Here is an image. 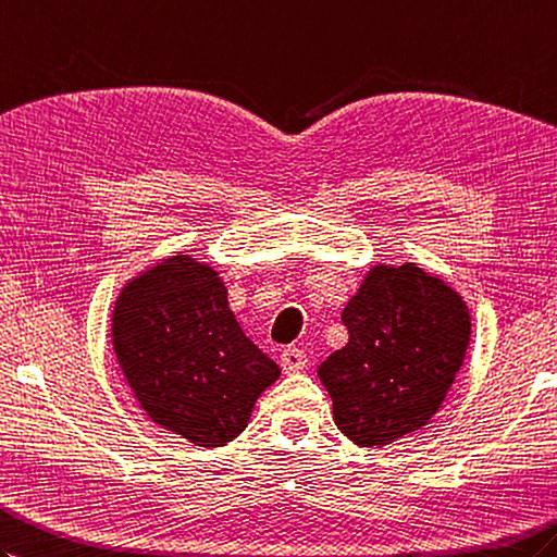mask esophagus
Here are the masks:
<instances>
[{
  "label": "esophagus",
  "instance_id": "esophagus-1",
  "mask_svg": "<svg viewBox=\"0 0 557 557\" xmlns=\"http://www.w3.org/2000/svg\"><path fill=\"white\" fill-rule=\"evenodd\" d=\"M280 366H282V370L287 372V374L301 372L308 366V356H306V351H301V348L287 346L282 351V356H280Z\"/></svg>",
  "mask_w": 557,
  "mask_h": 557
}]
</instances>
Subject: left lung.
I'll list each match as a JSON object with an SVG mask.
<instances>
[{"label": "left lung", "instance_id": "obj_1", "mask_svg": "<svg viewBox=\"0 0 557 557\" xmlns=\"http://www.w3.org/2000/svg\"><path fill=\"white\" fill-rule=\"evenodd\" d=\"M348 344L318 368L334 422L358 446H384L442 406L470 342L460 296L416 263L377 265L342 313Z\"/></svg>", "mask_w": 557, "mask_h": 557}]
</instances>
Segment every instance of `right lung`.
<instances>
[{
	"label": "right lung",
	"instance_id": "right-lung-1",
	"mask_svg": "<svg viewBox=\"0 0 557 557\" xmlns=\"http://www.w3.org/2000/svg\"><path fill=\"white\" fill-rule=\"evenodd\" d=\"M113 348L147 416L187 442L225 446L280 368L244 337L209 265L173 256L133 280L113 310Z\"/></svg>",
	"mask_w": 557,
	"mask_h": 557
}]
</instances>
